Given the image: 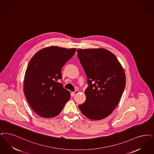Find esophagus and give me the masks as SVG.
<instances>
[{"label": "esophagus", "instance_id": "obj_1", "mask_svg": "<svg viewBox=\"0 0 154 154\" xmlns=\"http://www.w3.org/2000/svg\"><path fill=\"white\" fill-rule=\"evenodd\" d=\"M79 93V91H75L74 92H72V93H73V94L74 96H75V95H76L77 94H78Z\"/></svg>", "mask_w": 154, "mask_h": 154}]
</instances>
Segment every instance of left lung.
Masks as SVG:
<instances>
[{
  "label": "left lung",
  "instance_id": "8db88e82",
  "mask_svg": "<svg viewBox=\"0 0 154 154\" xmlns=\"http://www.w3.org/2000/svg\"><path fill=\"white\" fill-rule=\"evenodd\" d=\"M77 51L88 84L86 100L79 107L90 119H103L111 115L121 99L126 82L124 70L116 56L107 50Z\"/></svg>",
  "mask_w": 154,
  "mask_h": 154
}]
</instances>
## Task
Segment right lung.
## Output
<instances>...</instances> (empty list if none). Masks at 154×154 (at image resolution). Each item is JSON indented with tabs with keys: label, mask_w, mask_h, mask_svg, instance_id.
Returning a JSON list of instances; mask_svg holds the SVG:
<instances>
[{
	"label": "right lung",
	"mask_w": 154,
	"mask_h": 154,
	"mask_svg": "<svg viewBox=\"0 0 154 154\" xmlns=\"http://www.w3.org/2000/svg\"><path fill=\"white\" fill-rule=\"evenodd\" d=\"M75 50L50 46L31 58L26 71L23 91L29 104L38 115L55 117L70 98V92L58 81L62 79L63 66Z\"/></svg>",
	"instance_id": "right-lung-1"
}]
</instances>
